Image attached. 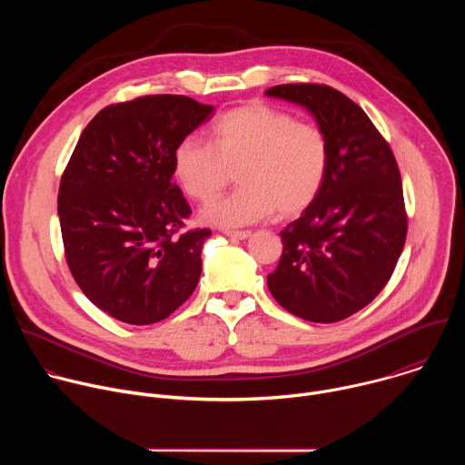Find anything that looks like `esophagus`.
<instances>
[{"label":"esophagus","instance_id":"34e87169","mask_svg":"<svg viewBox=\"0 0 465 465\" xmlns=\"http://www.w3.org/2000/svg\"><path fill=\"white\" fill-rule=\"evenodd\" d=\"M226 235H228V237H232V239H239V241H244V239H248V237L252 235V232H250V230H241V232L230 230V232H226Z\"/></svg>","mask_w":465,"mask_h":465}]
</instances>
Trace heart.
Returning a JSON list of instances; mask_svg holds the SVG:
<instances>
[{
	"label": "heart",
	"mask_w": 465,
	"mask_h": 465,
	"mask_svg": "<svg viewBox=\"0 0 465 465\" xmlns=\"http://www.w3.org/2000/svg\"><path fill=\"white\" fill-rule=\"evenodd\" d=\"M329 140L312 121L264 103H248L221 115L210 143L182 140L173 151V173L187 196L208 203L239 173L242 185L203 210L221 228H239L271 217L305 212L329 171Z\"/></svg>",
	"instance_id": "1"
}]
</instances>
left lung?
Wrapping results in <instances>:
<instances>
[{"mask_svg":"<svg viewBox=\"0 0 465 465\" xmlns=\"http://www.w3.org/2000/svg\"><path fill=\"white\" fill-rule=\"evenodd\" d=\"M307 108L329 140L325 183L280 233L283 253L267 283L276 302L307 322H341L388 283L407 239L400 167L366 112L342 92L312 83L264 92Z\"/></svg>","mask_w":465,"mask_h":465,"instance_id":"left-lung-1","label":"left lung"}]
</instances>
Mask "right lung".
<instances>
[{"label":"right lung","instance_id":"right-lung-1","mask_svg":"<svg viewBox=\"0 0 465 465\" xmlns=\"http://www.w3.org/2000/svg\"><path fill=\"white\" fill-rule=\"evenodd\" d=\"M185 95L103 108L83 130L58 187L64 253L86 298L115 320L149 325L174 312L203 272L208 228L173 183V151L212 119Z\"/></svg>","mask_w":465,"mask_h":465}]
</instances>
